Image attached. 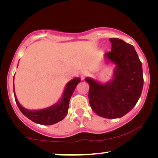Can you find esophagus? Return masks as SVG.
<instances>
[{"label": "esophagus", "instance_id": "1", "mask_svg": "<svg viewBox=\"0 0 158 158\" xmlns=\"http://www.w3.org/2000/svg\"><path fill=\"white\" fill-rule=\"evenodd\" d=\"M88 71H86V70H83L81 73V77L82 79H84L86 76H88Z\"/></svg>", "mask_w": 158, "mask_h": 158}]
</instances>
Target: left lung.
<instances>
[{
	"mask_svg": "<svg viewBox=\"0 0 158 158\" xmlns=\"http://www.w3.org/2000/svg\"><path fill=\"white\" fill-rule=\"evenodd\" d=\"M111 51L106 53L105 62L114 64L112 78L106 83L86 77L89 84L90 107L99 116L117 118L133 109L143 88L142 65L132 45L119 39H109Z\"/></svg>",
	"mask_w": 158,
	"mask_h": 158,
	"instance_id": "8db88e82",
	"label": "left lung"
}]
</instances>
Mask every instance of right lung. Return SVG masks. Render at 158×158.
I'll return each mask as SVG.
<instances>
[{
  "instance_id": "1",
  "label": "right lung",
  "mask_w": 158,
  "mask_h": 158,
  "mask_svg": "<svg viewBox=\"0 0 158 158\" xmlns=\"http://www.w3.org/2000/svg\"><path fill=\"white\" fill-rule=\"evenodd\" d=\"M80 82H81L80 77H74L66 84L62 96L57 103L49 107L37 110L27 109L19 103L18 99L16 98V94H15L14 82L15 100H16V104L21 113L30 120H31L32 122L42 125H52L62 121L68 114L70 99L77 85Z\"/></svg>"
}]
</instances>
